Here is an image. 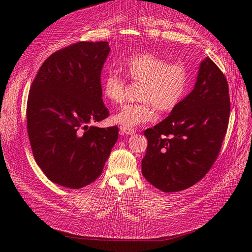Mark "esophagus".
<instances>
[{"instance_id": "esophagus-1", "label": "esophagus", "mask_w": 252, "mask_h": 252, "mask_svg": "<svg viewBox=\"0 0 252 252\" xmlns=\"http://www.w3.org/2000/svg\"><path fill=\"white\" fill-rule=\"evenodd\" d=\"M119 133H121V135H133L136 133V130L133 128L121 126V128H119Z\"/></svg>"}]
</instances>
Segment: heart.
I'll list each match as a JSON object with an SVG mask.
<instances>
[{"label": "heart", "mask_w": 252, "mask_h": 252, "mask_svg": "<svg viewBox=\"0 0 252 252\" xmlns=\"http://www.w3.org/2000/svg\"><path fill=\"white\" fill-rule=\"evenodd\" d=\"M123 68L135 82H142L139 103H130L114 113L112 121L123 127H136L156 118L154 107L161 112L176 109L187 96L190 73L182 63H168L151 53H142L126 59ZM102 94L112 103L126 99V79L109 71L102 79Z\"/></svg>", "instance_id": "heart-1"}]
</instances>
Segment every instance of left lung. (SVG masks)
<instances>
[{
  "label": "left lung",
  "instance_id": "8db88e82",
  "mask_svg": "<svg viewBox=\"0 0 252 252\" xmlns=\"http://www.w3.org/2000/svg\"><path fill=\"white\" fill-rule=\"evenodd\" d=\"M230 96L226 77L206 57L194 89L161 123L144 131L148 140L142 174L163 192L199 182L215 163L226 136Z\"/></svg>",
  "mask_w": 252,
  "mask_h": 252
}]
</instances>
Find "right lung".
<instances>
[{
    "label": "right lung",
    "mask_w": 252,
    "mask_h": 252,
    "mask_svg": "<svg viewBox=\"0 0 252 252\" xmlns=\"http://www.w3.org/2000/svg\"><path fill=\"white\" fill-rule=\"evenodd\" d=\"M108 42H79L45 60L26 108L36 164L53 183L79 189L94 182L118 139V127L91 123L109 115L102 100L101 71Z\"/></svg>",
    "instance_id": "add662e5"
}]
</instances>
